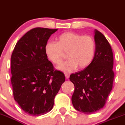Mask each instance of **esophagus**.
<instances>
[{
	"mask_svg": "<svg viewBox=\"0 0 125 125\" xmlns=\"http://www.w3.org/2000/svg\"><path fill=\"white\" fill-rule=\"evenodd\" d=\"M65 78H66V79H68L70 77V74L69 73H65Z\"/></svg>",
	"mask_w": 125,
	"mask_h": 125,
	"instance_id": "1",
	"label": "esophagus"
}]
</instances>
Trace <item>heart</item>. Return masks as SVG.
I'll list each match as a JSON object with an SVG mask.
<instances>
[{
	"label": "heart",
	"mask_w": 125,
	"mask_h": 125,
	"mask_svg": "<svg viewBox=\"0 0 125 125\" xmlns=\"http://www.w3.org/2000/svg\"><path fill=\"white\" fill-rule=\"evenodd\" d=\"M96 51V44L91 36L66 32L59 36L56 43L48 42L44 46L47 59L56 65L62 63L66 53L68 59L57 68L65 72H73L79 66L84 68L93 62Z\"/></svg>",
	"instance_id": "heart-1"
}]
</instances>
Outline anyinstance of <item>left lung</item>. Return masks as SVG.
Here are the masks:
<instances>
[{"label":"left lung","mask_w":125,"mask_h":125,"mask_svg":"<svg viewBox=\"0 0 125 125\" xmlns=\"http://www.w3.org/2000/svg\"><path fill=\"white\" fill-rule=\"evenodd\" d=\"M96 51L91 63L84 70L72 74L74 84L72 97L76 110L86 114L99 110L105 104L113 87L114 55L110 44L100 31L95 30Z\"/></svg>","instance_id":"8db88e82"}]
</instances>
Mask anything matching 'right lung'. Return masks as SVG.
I'll return each instance as SVG.
<instances>
[{"mask_svg":"<svg viewBox=\"0 0 125 125\" xmlns=\"http://www.w3.org/2000/svg\"><path fill=\"white\" fill-rule=\"evenodd\" d=\"M57 30L36 28L17 42L11 57V83L14 99L32 116L51 111L65 82L63 73L55 70L44 52L50 36Z\"/></svg>","mask_w":125,"mask_h":125,"instance_id":"right-lung-1","label":"right lung"}]
</instances>
